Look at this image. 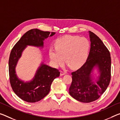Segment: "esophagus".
<instances>
[{"mask_svg":"<svg viewBox=\"0 0 120 120\" xmlns=\"http://www.w3.org/2000/svg\"><path fill=\"white\" fill-rule=\"evenodd\" d=\"M66 74V72L65 71H60V75L61 76H62V75H64Z\"/></svg>","mask_w":120,"mask_h":120,"instance_id":"obj_1","label":"esophagus"}]
</instances>
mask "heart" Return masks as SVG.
I'll return each mask as SVG.
<instances>
[{
  "mask_svg": "<svg viewBox=\"0 0 120 120\" xmlns=\"http://www.w3.org/2000/svg\"><path fill=\"white\" fill-rule=\"evenodd\" d=\"M56 49H49V56L55 66L64 63L71 69L80 67L86 60L90 47L89 40L79 36L67 35L55 42Z\"/></svg>",
  "mask_w": 120,
  "mask_h": 120,
  "instance_id": "obj_1",
  "label": "heart"
}]
</instances>
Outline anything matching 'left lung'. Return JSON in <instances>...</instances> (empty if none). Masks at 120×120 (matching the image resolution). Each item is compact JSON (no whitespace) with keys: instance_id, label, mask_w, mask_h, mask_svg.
Instances as JSON below:
<instances>
[{"instance_id":"left-lung-1","label":"left lung","mask_w":120,"mask_h":120,"mask_svg":"<svg viewBox=\"0 0 120 120\" xmlns=\"http://www.w3.org/2000/svg\"><path fill=\"white\" fill-rule=\"evenodd\" d=\"M91 48L85 63L72 72V82L69 92L78 101L89 103L97 100L107 89L111 78V58L109 50L99 37L89 31ZM97 66L100 70L98 80L91 79V71Z\"/></svg>"}]
</instances>
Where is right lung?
<instances>
[{
    "label": "right lung",
    "instance_id": "obj_1",
    "mask_svg": "<svg viewBox=\"0 0 120 120\" xmlns=\"http://www.w3.org/2000/svg\"><path fill=\"white\" fill-rule=\"evenodd\" d=\"M56 33L33 29L23 35L11 50L9 58V82L15 94L24 101L36 102L47 96L50 91L53 80L60 76L59 70L41 64L35 78L30 82L24 83L16 76L15 68L23 50L26 45L43 46V41Z\"/></svg>",
    "mask_w": 120,
    "mask_h": 120
}]
</instances>
